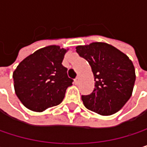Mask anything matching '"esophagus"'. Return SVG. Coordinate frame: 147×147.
<instances>
[{
	"label": "esophagus",
	"instance_id": "34e87169",
	"mask_svg": "<svg viewBox=\"0 0 147 147\" xmlns=\"http://www.w3.org/2000/svg\"><path fill=\"white\" fill-rule=\"evenodd\" d=\"M74 82H75V84L76 85H77L78 83H79V78L77 77V78H76L75 80H74Z\"/></svg>",
	"mask_w": 147,
	"mask_h": 147
}]
</instances>
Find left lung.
<instances>
[{
    "mask_svg": "<svg viewBox=\"0 0 147 147\" xmlns=\"http://www.w3.org/2000/svg\"><path fill=\"white\" fill-rule=\"evenodd\" d=\"M80 57L91 66L94 88L82 95L85 107L103 116L118 111L129 100L135 82V70L129 57L104 42H93L76 47Z\"/></svg>",
    "mask_w": 147,
    "mask_h": 147,
    "instance_id": "obj_1",
    "label": "left lung"
}]
</instances>
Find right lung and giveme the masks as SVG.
Instances as JSON below:
<instances>
[{
	"label": "right lung",
	"mask_w": 147,
	"mask_h": 147,
	"mask_svg": "<svg viewBox=\"0 0 147 147\" xmlns=\"http://www.w3.org/2000/svg\"><path fill=\"white\" fill-rule=\"evenodd\" d=\"M67 50L48 46L25 58L14 71L15 93L22 104L34 111L59 105L73 80L62 65Z\"/></svg>",
	"instance_id": "right-lung-1"
}]
</instances>
